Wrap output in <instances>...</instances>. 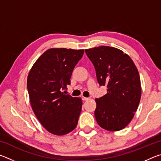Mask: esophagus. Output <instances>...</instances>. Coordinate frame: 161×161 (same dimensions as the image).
<instances>
[{
	"label": "esophagus",
	"mask_w": 161,
	"mask_h": 161,
	"mask_svg": "<svg viewBox=\"0 0 161 161\" xmlns=\"http://www.w3.org/2000/svg\"><path fill=\"white\" fill-rule=\"evenodd\" d=\"M81 99H82L83 101H86V100H88V99H89V98H87V97H81Z\"/></svg>",
	"instance_id": "1"
}]
</instances>
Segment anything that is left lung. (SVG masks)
<instances>
[{"label":"left lung","instance_id":"left-lung-1","mask_svg":"<svg viewBox=\"0 0 161 161\" xmlns=\"http://www.w3.org/2000/svg\"><path fill=\"white\" fill-rule=\"evenodd\" d=\"M94 64L98 83L107 94L95 99V118L110 131L124 129L133 118L141 97L139 73L128 54L119 49L100 46L85 50Z\"/></svg>","mask_w":161,"mask_h":161}]
</instances>
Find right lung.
<instances>
[{"mask_svg": "<svg viewBox=\"0 0 161 161\" xmlns=\"http://www.w3.org/2000/svg\"><path fill=\"white\" fill-rule=\"evenodd\" d=\"M84 50L52 48L45 51L30 71L27 86L31 107L45 129L54 135L74 130L81 111V98L64 92Z\"/></svg>", "mask_w": 161, "mask_h": 161, "instance_id": "add662e5", "label": "right lung"}]
</instances>
